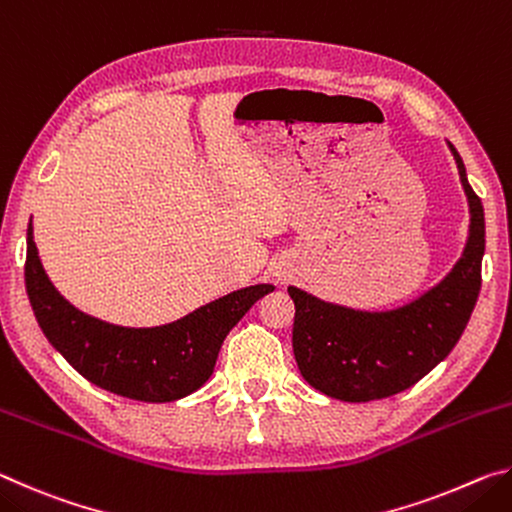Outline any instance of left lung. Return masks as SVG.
<instances>
[{
	"instance_id": "1",
	"label": "left lung",
	"mask_w": 512,
	"mask_h": 512,
	"mask_svg": "<svg viewBox=\"0 0 512 512\" xmlns=\"http://www.w3.org/2000/svg\"><path fill=\"white\" fill-rule=\"evenodd\" d=\"M449 149L470 203V237L443 282L391 311L339 307L289 287L296 305L293 354L316 391L343 402L384 400L418 384L461 339L481 291L485 219L461 155L454 144Z\"/></svg>"
}]
</instances>
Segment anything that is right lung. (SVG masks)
<instances>
[{
	"instance_id": "obj_1",
	"label": "right lung",
	"mask_w": 512,
	"mask_h": 512,
	"mask_svg": "<svg viewBox=\"0 0 512 512\" xmlns=\"http://www.w3.org/2000/svg\"><path fill=\"white\" fill-rule=\"evenodd\" d=\"M24 282L40 329L69 366L103 391L137 402H173L198 391L214 372L230 329L275 289L273 284H255L232 291L160 327L110 325L69 305L49 282L31 223Z\"/></svg>"
}]
</instances>
